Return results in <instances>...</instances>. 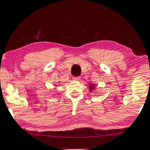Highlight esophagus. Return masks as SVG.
Segmentation results:
<instances>
[{
    "label": "esophagus",
    "mask_w": 150,
    "mask_h": 150,
    "mask_svg": "<svg viewBox=\"0 0 150 150\" xmlns=\"http://www.w3.org/2000/svg\"><path fill=\"white\" fill-rule=\"evenodd\" d=\"M73 79L75 80V81H79V80L80 79V77H73Z\"/></svg>",
    "instance_id": "34e87169"
}]
</instances>
